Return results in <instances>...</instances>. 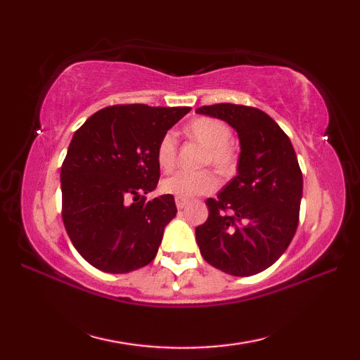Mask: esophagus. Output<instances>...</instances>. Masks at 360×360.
<instances>
[{
  "instance_id": "obj_1",
  "label": "esophagus",
  "mask_w": 360,
  "mask_h": 360,
  "mask_svg": "<svg viewBox=\"0 0 360 360\" xmlns=\"http://www.w3.org/2000/svg\"><path fill=\"white\" fill-rule=\"evenodd\" d=\"M174 202H176V207H178V209H184L186 205L188 204V200H187V198L176 196V198H174Z\"/></svg>"
}]
</instances>
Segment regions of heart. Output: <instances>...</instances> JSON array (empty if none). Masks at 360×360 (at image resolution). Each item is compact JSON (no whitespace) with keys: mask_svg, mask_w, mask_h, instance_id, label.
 <instances>
[{"mask_svg":"<svg viewBox=\"0 0 360 360\" xmlns=\"http://www.w3.org/2000/svg\"><path fill=\"white\" fill-rule=\"evenodd\" d=\"M186 134L205 148L202 165H210L219 176L227 178L236 172L238 153L231 143L232 131L226 122L215 117H196L186 128ZM178 148L173 133H165L156 147L158 165L165 172H170L176 164ZM217 178L209 170L201 172H178L160 182L164 193L193 198L210 193L217 188Z\"/></svg>","mask_w":360,"mask_h":360,"instance_id":"1","label":"heart"}]
</instances>
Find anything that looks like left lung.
<instances>
[{"label":"left lung","mask_w":360,"mask_h":360,"mask_svg":"<svg viewBox=\"0 0 360 360\" xmlns=\"http://www.w3.org/2000/svg\"><path fill=\"white\" fill-rule=\"evenodd\" d=\"M236 129L241 153L236 176L209 198V218L196 227L205 262L235 277L272 266L292 241L303 192V176L286 133L258 108L233 103L201 106Z\"/></svg>","instance_id":"left-lung-1"}]
</instances>
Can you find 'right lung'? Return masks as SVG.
I'll return each mask as SVG.
<instances>
[{
	"label": "right lung",
	"instance_id": "add662e5",
	"mask_svg": "<svg viewBox=\"0 0 360 360\" xmlns=\"http://www.w3.org/2000/svg\"><path fill=\"white\" fill-rule=\"evenodd\" d=\"M190 110L112 105L74 133L60 173L62 218L74 248L98 271L127 274L155 259L178 209L173 195H145L160 176L158 142Z\"/></svg>",
	"mask_w": 360,
	"mask_h": 360
}]
</instances>
